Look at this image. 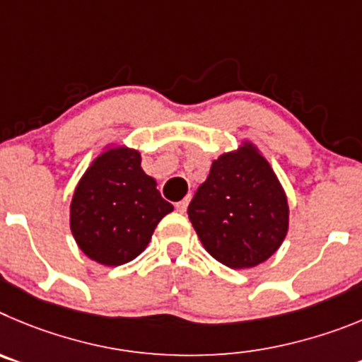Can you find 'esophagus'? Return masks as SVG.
<instances>
[{"label": "esophagus", "mask_w": 362, "mask_h": 362, "mask_svg": "<svg viewBox=\"0 0 362 362\" xmlns=\"http://www.w3.org/2000/svg\"><path fill=\"white\" fill-rule=\"evenodd\" d=\"M187 205H189V198H184V200L177 204V209L180 211V213H185V211H187Z\"/></svg>", "instance_id": "esophagus-1"}]
</instances>
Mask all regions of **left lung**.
<instances>
[{"label":"left lung","mask_w":362,"mask_h":362,"mask_svg":"<svg viewBox=\"0 0 362 362\" xmlns=\"http://www.w3.org/2000/svg\"><path fill=\"white\" fill-rule=\"evenodd\" d=\"M187 214L204 249L238 270L267 262L281 247L291 209L272 165L245 139L213 160Z\"/></svg>","instance_id":"8db88e82"}]
</instances>
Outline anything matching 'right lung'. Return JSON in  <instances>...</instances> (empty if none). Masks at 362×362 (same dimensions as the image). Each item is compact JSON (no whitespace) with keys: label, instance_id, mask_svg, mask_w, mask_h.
Returning <instances> with one entry per match:
<instances>
[{"label":"right lung","instance_id":"1","mask_svg":"<svg viewBox=\"0 0 362 362\" xmlns=\"http://www.w3.org/2000/svg\"><path fill=\"white\" fill-rule=\"evenodd\" d=\"M141 162L139 149L112 142L76 185L70 204L71 236L100 265L135 259L151 242L158 221L173 211Z\"/></svg>","mask_w":362,"mask_h":362}]
</instances>
